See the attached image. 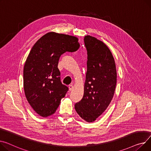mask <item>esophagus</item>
Returning a JSON list of instances; mask_svg holds the SVG:
<instances>
[{
    "mask_svg": "<svg viewBox=\"0 0 151 151\" xmlns=\"http://www.w3.org/2000/svg\"><path fill=\"white\" fill-rule=\"evenodd\" d=\"M73 88V85H69V86H68V89H69L70 91H71V90H72Z\"/></svg>",
    "mask_w": 151,
    "mask_h": 151,
    "instance_id": "34e87169",
    "label": "esophagus"
}]
</instances>
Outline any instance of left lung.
Segmentation results:
<instances>
[{"label": "left lung", "mask_w": 151, "mask_h": 151, "mask_svg": "<svg viewBox=\"0 0 151 151\" xmlns=\"http://www.w3.org/2000/svg\"><path fill=\"white\" fill-rule=\"evenodd\" d=\"M87 70L82 99L75 105L77 114L88 123L95 122L111 102L116 84L114 56L108 47L95 37H84Z\"/></svg>", "instance_id": "8db88e82"}]
</instances>
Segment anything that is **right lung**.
Here are the masks:
<instances>
[{
    "instance_id": "add662e5",
    "label": "right lung",
    "mask_w": 151,
    "mask_h": 151,
    "mask_svg": "<svg viewBox=\"0 0 151 151\" xmlns=\"http://www.w3.org/2000/svg\"><path fill=\"white\" fill-rule=\"evenodd\" d=\"M74 36L48 32L33 46L24 68V88L29 105L39 115L47 117L56 111L68 87L60 80L59 59L79 48Z\"/></svg>"
}]
</instances>
